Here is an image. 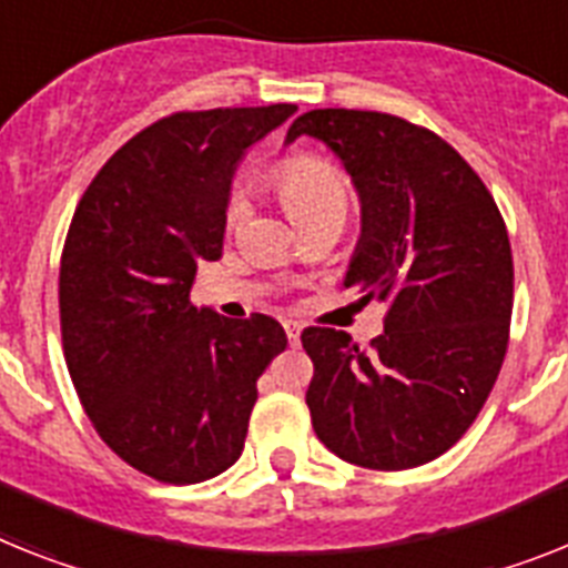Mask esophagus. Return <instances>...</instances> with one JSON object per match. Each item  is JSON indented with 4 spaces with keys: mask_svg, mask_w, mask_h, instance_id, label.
Instances as JSON below:
<instances>
[{
    "mask_svg": "<svg viewBox=\"0 0 568 568\" xmlns=\"http://www.w3.org/2000/svg\"><path fill=\"white\" fill-rule=\"evenodd\" d=\"M285 335H288V341H292V346H297L300 343V332H303V326H300L297 321H285Z\"/></svg>",
    "mask_w": 568,
    "mask_h": 568,
    "instance_id": "34e87169",
    "label": "esophagus"
}]
</instances>
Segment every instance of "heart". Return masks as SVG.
I'll return each instance as SVG.
<instances>
[{
	"mask_svg": "<svg viewBox=\"0 0 568 568\" xmlns=\"http://www.w3.org/2000/svg\"><path fill=\"white\" fill-rule=\"evenodd\" d=\"M271 184L283 199L288 216L303 225L308 219L321 216H346L349 211V179L341 166L332 164L323 155H312V152H297L288 155L271 170ZM245 204L240 199H233L227 204V227H236L242 222Z\"/></svg>",
	"mask_w": 568,
	"mask_h": 568,
	"instance_id": "1",
	"label": "heart"
}]
</instances>
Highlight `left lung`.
<instances>
[{
    "label": "left lung",
    "mask_w": 568,
    "mask_h": 568,
    "mask_svg": "<svg viewBox=\"0 0 568 568\" xmlns=\"http://www.w3.org/2000/svg\"><path fill=\"white\" fill-rule=\"evenodd\" d=\"M335 152L361 199V240L343 288L387 303L384 335L357 349L308 326L306 404L343 462L407 470L465 436L499 375L514 306L508 231L494 195L436 132L384 112L314 109L285 135Z\"/></svg>",
    "instance_id": "obj_1"
}]
</instances>
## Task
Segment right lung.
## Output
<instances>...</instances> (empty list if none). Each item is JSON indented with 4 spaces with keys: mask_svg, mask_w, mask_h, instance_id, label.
Wrapping results in <instances>:
<instances>
[{
    "mask_svg": "<svg viewBox=\"0 0 568 568\" xmlns=\"http://www.w3.org/2000/svg\"><path fill=\"white\" fill-rule=\"evenodd\" d=\"M294 103L175 112L130 138L80 199L60 260L63 352L85 416L141 474L204 483L242 456L256 378L288 346L268 314L190 303L222 256L236 164Z\"/></svg>",
    "mask_w": 568,
    "mask_h": 568,
    "instance_id": "add662e5",
    "label": "right lung"
}]
</instances>
